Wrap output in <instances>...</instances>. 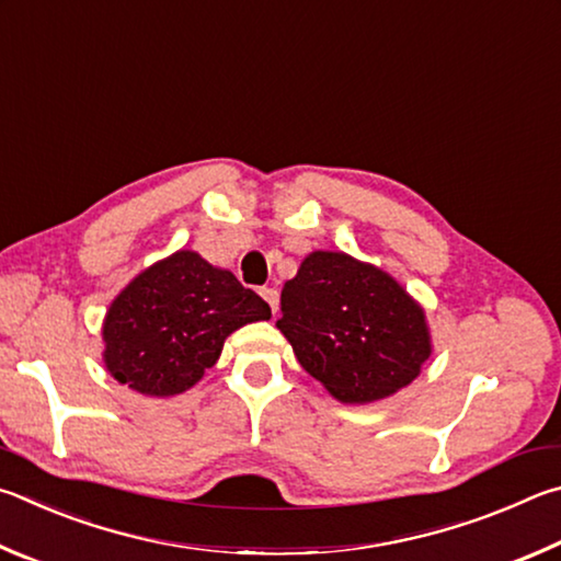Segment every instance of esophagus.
<instances>
[{
    "mask_svg": "<svg viewBox=\"0 0 561 561\" xmlns=\"http://www.w3.org/2000/svg\"><path fill=\"white\" fill-rule=\"evenodd\" d=\"M261 298L268 302L273 312H278V302H280L278 290H275V288H261Z\"/></svg>",
    "mask_w": 561,
    "mask_h": 561,
    "instance_id": "34e87169",
    "label": "esophagus"
}]
</instances>
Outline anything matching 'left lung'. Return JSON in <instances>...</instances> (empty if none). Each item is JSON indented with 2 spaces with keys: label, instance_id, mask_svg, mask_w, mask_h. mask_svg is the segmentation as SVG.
Returning a JSON list of instances; mask_svg holds the SVG:
<instances>
[{
  "label": "left lung",
  "instance_id": "8db88e82",
  "mask_svg": "<svg viewBox=\"0 0 561 561\" xmlns=\"http://www.w3.org/2000/svg\"><path fill=\"white\" fill-rule=\"evenodd\" d=\"M275 328L300 367L342 404H371L409 387L434 352L426 312L377 265L312 251L280 293Z\"/></svg>",
  "mask_w": 561,
  "mask_h": 561
}]
</instances>
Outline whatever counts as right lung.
I'll list each match as a JSON object with an SVG mask.
<instances>
[{
	"label": "right lung",
	"mask_w": 561,
	"mask_h": 561,
	"mask_svg": "<svg viewBox=\"0 0 561 561\" xmlns=\"http://www.w3.org/2000/svg\"><path fill=\"white\" fill-rule=\"evenodd\" d=\"M271 308L236 275L182 249L137 273L103 320L111 377L145 397L192 389L219 359L226 337Z\"/></svg>",
	"instance_id": "add662e5"
}]
</instances>
